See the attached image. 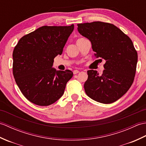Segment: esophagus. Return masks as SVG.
Instances as JSON below:
<instances>
[{"mask_svg": "<svg viewBox=\"0 0 146 146\" xmlns=\"http://www.w3.org/2000/svg\"><path fill=\"white\" fill-rule=\"evenodd\" d=\"M79 72H80V71L78 70H74L73 71V74H74V75H76V74L78 73Z\"/></svg>", "mask_w": 146, "mask_h": 146, "instance_id": "34e87169", "label": "esophagus"}]
</instances>
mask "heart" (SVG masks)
Returning a JSON list of instances; mask_svg holds the SVG:
<instances>
[{
    "label": "heart",
    "mask_w": 146,
    "mask_h": 146,
    "mask_svg": "<svg viewBox=\"0 0 146 146\" xmlns=\"http://www.w3.org/2000/svg\"><path fill=\"white\" fill-rule=\"evenodd\" d=\"M83 39V38H79L78 40H80V39ZM78 40H77V41H78Z\"/></svg>",
    "instance_id": "b5f03b06"
}]
</instances>
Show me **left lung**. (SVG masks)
<instances>
[{
  "label": "left lung",
  "mask_w": 146,
  "mask_h": 146,
  "mask_svg": "<svg viewBox=\"0 0 146 146\" xmlns=\"http://www.w3.org/2000/svg\"><path fill=\"white\" fill-rule=\"evenodd\" d=\"M77 26L80 35L90 41L96 58L105 61L102 75L96 70L87 71L86 94L100 103H113L129 90L134 82L138 56L132 41L112 24L97 21Z\"/></svg>",
  "instance_id": "1"
}]
</instances>
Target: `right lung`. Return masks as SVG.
Segmentation results:
<instances>
[{
	"instance_id": "add662e5",
	"label": "right lung",
	"mask_w": 146,
	"mask_h": 146,
	"mask_svg": "<svg viewBox=\"0 0 146 146\" xmlns=\"http://www.w3.org/2000/svg\"><path fill=\"white\" fill-rule=\"evenodd\" d=\"M73 29V24L42 26L24 36L15 46L14 77L22 94L32 103L48 106L63 95L73 73L69 70H56L52 65Z\"/></svg>"
}]
</instances>
